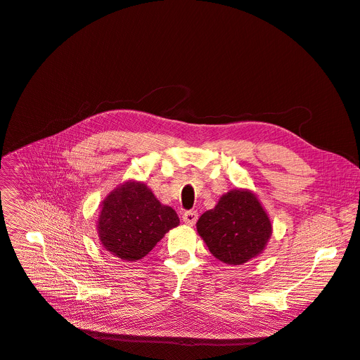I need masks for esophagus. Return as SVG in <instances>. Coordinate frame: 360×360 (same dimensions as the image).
Returning <instances> with one entry per match:
<instances>
[{
  "label": "esophagus",
  "instance_id": "esophagus-1",
  "mask_svg": "<svg viewBox=\"0 0 360 360\" xmlns=\"http://www.w3.org/2000/svg\"><path fill=\"white\" fill-rule=\"evenodd\" d=\"M181 218H183V222H186L187 226H193L198 221V211H193V210L186 211V212H183Z\"/></svg>",
  "mask_w": 360,
  "mask_h": 360
}]
</instances>
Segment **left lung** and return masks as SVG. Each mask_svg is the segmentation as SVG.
I'll return each mask as SVG.
<instances>
[{
	"mask_svg": "<svg viewBox=\"0 0 360 360\" xmlns=\"http://www.w3.org/2000/svg\"><path fill=\"white\" fill-rule=\"evenodd\" d=\"M196 227L210 252L229 265H242L262 253L272 233L258 198L238 189L222 196L214 210L202 214Z\"/></svg>",
	"mask_w": 360,
	"mask_h": 360,
	"instance_id": "8db88e82",
	"label": "left lung"
}]
</instances>
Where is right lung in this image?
Here are the masks:
<instances>
[{"mask_svg":"<svg viewBox=\"0 0 360 360\" xmlns=\"http://www.w3.org/2000/svg\"><path fill=\"white\" fill-rule=\"evenodd\" d=\"M179 222L176 211L161 205L145 184L129 181L102 203L99 240L117 258L138 261Z\"/></svg>","mask_w":360,"mask_h":360,"instance_id":"add662e5","label":"right lung"}]
</instances>
